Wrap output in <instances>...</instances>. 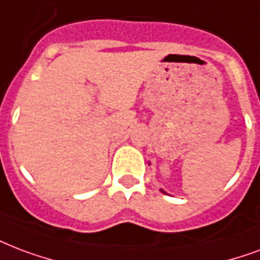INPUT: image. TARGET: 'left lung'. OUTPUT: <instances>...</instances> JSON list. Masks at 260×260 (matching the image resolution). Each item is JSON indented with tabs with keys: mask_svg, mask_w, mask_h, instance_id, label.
Masks as SVG:
<instances>
[{
	"mask_svg": "<svg viewBox=\"0 0 260 260\" xmlns=\"http://www.w3.org/2000/svg\"><path fill=\"white\" fill-rule=\"evenodd\" d=\"M161 191H162V189H161ZM162 192H164V191H162Z\"/></svg>",
	"mask_w": 260,
	"mask_h": 260,
	"instance_id": "8db88e82",
	"label": "left lung"
}]
</instances>
